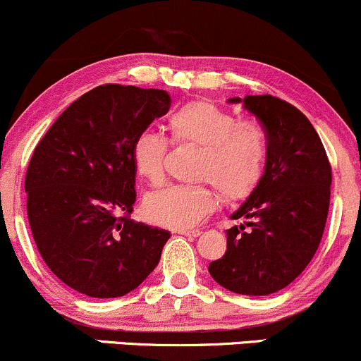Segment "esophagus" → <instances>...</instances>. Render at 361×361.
<instances>
[{
  "label": "esophagus",
  "mask_w": 361,
  "mask_h": 361,
  "mask_svg": "<svg viewBox=\"0 0 361 361\" xmlns=\"http://www.w3.org/2000/svg\"><path fill=\"white\" fill-rule=\"evenodd\" d=\"M174 233H178V235H183V236H199L200 235L199 229H176Z\"/></svg>",
  "instance_id": "obj_1"
}]
</instances>
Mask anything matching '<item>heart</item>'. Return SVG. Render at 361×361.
<instances>
[{"mask_svg": "<svg viewBox=\"0 0 361 361\" xmlns=\"http://www.w3.org/2000/svg\"><path fill=\"white\" fill-rule=\"evenodd\" d=\"M168 128L176 144L200 145L197 178L209 180L228 200H241L262 180L269 145L257 123L238 121L235 114L207 101H195L169 116ZM168 140L159 133L142 132L132 145L137 173L152 187L166 178ZM212 188L173 185L145 197V219L171 229L199 224L217 205Z\"/></svg>", "mask_w": 361, "mask_h": 361, "instance_id": "b5f03b06", "label": "heart"}]
</instances>
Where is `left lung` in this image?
<instances>
[{
	"label": "left lung",
	"instance_id": "8db88e82",
	"mask_svg": "<svg viewBox=\"0 0 361 361\" xmlns=\"http://www.w3.org/2000/svg\"><path fill=\"white\" fill-rule=\"evenodd\" d=\"M243 102L262 125L269 154L262 180L231 219L228 248L209 264L226 290L265 296L293 283L314 259L331 200V162L319 133L300 109L272 96L229 99Z\"/></svg>",
	"mask_w": 361,
	"mask_h": 361
}]
</instances>
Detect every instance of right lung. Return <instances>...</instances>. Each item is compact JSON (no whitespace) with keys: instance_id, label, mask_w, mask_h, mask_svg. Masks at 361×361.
Wrapping results in <instances>:
<instances>
[{"instance_id":"1","label":"right lung","mask_w":361,"mask_h":361,"mask_svg":"<svg viewBox=\"0 0 361 361\" xmlns=\"http://www.w3.org/2000/svg\"><path fill=\"white\" fill-rule=\"evenodd\" d=\"M171 106L166 90L106 84L61 113L25 174L27 216L53 274L92 298L140 286L169 233L130 217L135 204L132 145Z\"/></svg>"}]
</instances>
